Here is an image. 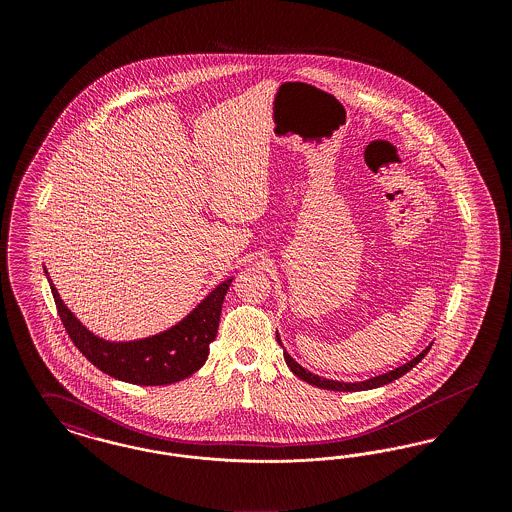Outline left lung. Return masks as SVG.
I'll return each mask as SVG.
<instances>
[{"label":"left lung","instance_id":"obj_1","mask_svg":"<svg viewBox=\"0 0 512 512\" xmlns=\"http://www.w3.org/2000/svg\"><path fill=\"white\" fill-rule=\"evenodd\" d=\"M276 340L278 343L282 345V341L278 338V334H276ZM284 347V345H282ZM430 347H432V343L420 353V355H416L413 361H409L407 365L399 366V368H395V370H390V372H386V374H382V376H374V378H370V380H365V382H355V384H347V382H338V380H326V378H320L317 374H313V372H309V370H305L303 366L297 365L295 361H293L292 357H290V353L288 351H284V359H286V365L290 366V370H292L295 376H299L301 380H305V382H309V384H313V386H317V388H322V390H332V391H365L372 390V388H380V386H386V384H390L393 380H397V378H401L403 374H407L414 365H418L424 357H426V353L430 351Z\"/></svg>","mask_w":512,"mask_h":512}]
</instances>
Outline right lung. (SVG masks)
<instances>
[{
	"mask_svg": "<svg viewBox=\"0 0 512 512\" xmlns=\"http://www.w3.org/2000/svg\"><path fill=\"white\" fill-rule=\"evenodd\" d=\"M48 274V270H46ZM232 278L219 284L194 311L171 330L146 340L115 343L86 330L61 301L55 286L49 288L57 315L78 351L105 374L136 386H167L192 376L207 361L209 343L219 332L222 301Z\"/></svg>",
	"mask_w": 512,
	"mask_h": 512,
	"instance_id": "right-lung-1",
	"label": "right lung"
}]
</instances>
